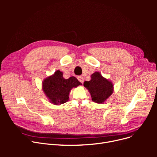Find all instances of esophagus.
Listing matches in <instances>:
<instances>
[{
  "mask_svg": "<svg viewBox=\"0 0 157 157\" xmlns=\"http://www.w3.org/2000/svg\"><path fill=\"white\" fill-rule=\"evenodd\" d=\"M78 79L81 82V83H83L84 82V78L82 76H78Z\"/></svg>",
  "mask_w": 157,
  "mask_h": 157,
  "instance_id": "1",
  "label": "esophagus"
}]
</instances>
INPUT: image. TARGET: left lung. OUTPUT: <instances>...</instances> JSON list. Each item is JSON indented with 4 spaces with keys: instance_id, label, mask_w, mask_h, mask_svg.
Segmentation results:
<instances>
[{
    "instance_id": "obj_1",
    "label": "left lung",
    "mask_w": 157,
    "mask_h": 157,
    "mask_svg": "<svg viewBox=\"0 0 157 157\" xmlns=\"http://www.w3.org/2000/svg\"><path fill=\"white\" fill-rule=\"evenodd\" d=\"M83 85L91 95L92 100L98 104L105 102L113 92L112 82L104 78L99 72L93 73L91 79L85 81Z\"/></svg>"
}]
</instances>
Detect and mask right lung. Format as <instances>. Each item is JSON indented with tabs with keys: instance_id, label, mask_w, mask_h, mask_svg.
I'll return each instance as SVG.
<instances>
[{
	"instance_id": "right-lung-1",
	"label": "right lung",
	"mask_w": 157,
	"mask_h": 157,
	"mask_svg": "<svg viewBox=\"0 0 157 157\" xmlns=\"http://www.w3.org/2000/svg\"><path fill=\"white\" fill-rule=\"evenodd\" d=\"M82 84L74 76L63 78V72L57 70L52 76L46 78L42 83L43 90L52 104L60 105L69 101V95L72 88Z\"/></svg>"
}]
</instances>
